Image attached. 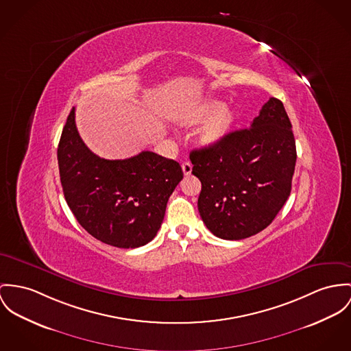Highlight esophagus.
<instances>
[{"instance_id":"34e87169","label":"esophagus","mask_w":351,"mask_h":351,"mask_svg":"<svg viewBox=\"0 0 351 351\" xmlns=\"http://www.w3.org/2000/svg\"><path fill=\"white\" fill-rule=\"evenodd\" d=\"M182 169H183V173L186 176H189V173L192 172V164L189 162H184L182 164Z\"/></svg>"}]
</instances>
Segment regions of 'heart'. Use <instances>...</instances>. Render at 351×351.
I'll list each match as a JSON object with an SVG mask.
<instances>
[{
    "instance_id": "b5f03b06",
    "label": "heart",
    "mask_w": 351,
    "mask_h": 351,
    "mask_svg": "<svg viewBox=\"0 0 351 351\" xmlns=\"http://www.w3.org/2000/svg\"><path fill=\"white\" fill-rule=\"evenodd\" d=\"M182 123L187 125L204 123L199 131V141L204 147H217L231 134L235 114L232 110L224 108L221 101L210 100L189 109L183 114Z\"/></svg>"
}]
</instances>
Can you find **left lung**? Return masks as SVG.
Returning <instances> with one entry per match:
<instances>
[{"label": "left lung", "mask_w": 351, "mask_h": 351, "mask_svg": "<svg viewBox=\"0 0 351 351\" xmlns=\"http://www.w3.org/2000/svg\"><path fill=\"white\" fill-rule=\"evenodd\" d=\"M189 159L202 183L197 210L207 228L226 241L261 232L289 199L297 162L283 103L271 97L250 128L231 132L217 147L193 149Z\"/></svg>", "instance_id": "obj_1"}]
</instances>
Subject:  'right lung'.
Here are the masks:
<instances>
[{
    "instance_id": "1",
    "label": "right lung",
    "mask_w": 351,
    "mask_h": 351,
    "mask_svg": "<svg viewBox=\"0 0 351 351\" xmlns=\"http://www.w3.org/2000/svg\"><path fill=\"white\" fill-rule=\"evenodd\" d=\"M65 200L81 227L100 242L136 248L162 226L167 202L183 179L180 164L149 151L124 160L95 155L81 140L72 108L57 149Z\"/></svg>"
}]
</instances>
